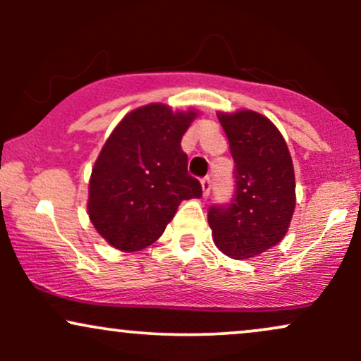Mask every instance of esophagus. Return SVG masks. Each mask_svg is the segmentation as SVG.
<instances>
[{"label": "esophagus", "mask_w": 361, "mask_h": 361, "mask_svg": "<svg viewBox=\"0 0 361 361\" xmlns=\"http://www.w3.org/2000/svg\"><path fill=\"white\" fill-rule=\"evenodd\" d=\"M200 185H202V192H204V198H207L210 195V188H212L210 178H204V180L200 181Z\"/></svg>", "instance_id": "obj_1"}]
</instances>
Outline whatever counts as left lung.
I'll return each instance as SVG.
<instances>
[{
	"mask_svg": "<svg viewBox=\"0 0 361 361\" xmlns=\"http://www.w3.org/2000/svg\"><path fill=\"white\" fill-rule=\"evenodd\" d=\"M234 157L235 195L229 207H212L209 226L219 251L250 259L279 244L295 210V173L283 135L252 110L219 111Z\"/></svg>",
	"mask_w": 361,
	"mask_h": 361,
	"instance_id": "obj_1",
	"label": "left lung"
}]
</instances>
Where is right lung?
Masks as SVG:
<instances>
[{
	"mask_svg": "<svg viewBox=\"0 0 361 361\" xmlns=\"http://www.w3.org/2000/svg\"><path fill=\"white\" fill-rule=\"evenodd\" d=\"M198 111L149 103L128 111L103 144L88 186V215L97 233L123 252L161 238L183 200L202 197L186 171L181 137Z\"/></svg>",
	"mask_w": 361,
	"mask_h": 361,
	"instance_id": "obj_1",
	"label": "right lung"
}]
</instances>
